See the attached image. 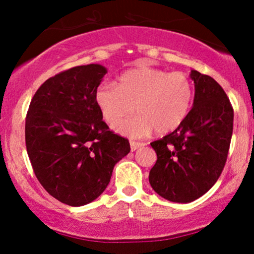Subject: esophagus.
I'll list each match as a JSON object with an SVG mask.
<instances>
[{
    "instance_id": "34e87169",
    "label": "esophagus",
    "mask_w": 254,
    "mask_h": 254,
    "mask_svg": "<svg viewBox=\"0 0 254 254\" xmlns=\"http://www.w3.org/2000/svg\"><path fill=\"white\" fill-rule=\"evenodd\" d=\"M144 143L143 142H135V141H130V148H131V151H135L136 149H138V148L141 147H144Z\"/></svg>"
}]
</instances>
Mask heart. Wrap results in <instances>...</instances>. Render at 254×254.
<instances>
[{"instance_id": "1", "label": "heart", "mask_w": 254, "mask_h": 254, "mask_svg": "<svg viewBox=\"0 0 254 254\" xmlns=\"http://www.w3.org/2000/svg\"><path fill=\"white\" fill-rule=\"evenodd\" d=\"M193 97V84L185 74L148 66L125 71L117 87L103 83L95 90V103L107 124L115 125L136 110V119L115 127L129 137L179 129L190 115Z\"/></svg>"}]
</instances>
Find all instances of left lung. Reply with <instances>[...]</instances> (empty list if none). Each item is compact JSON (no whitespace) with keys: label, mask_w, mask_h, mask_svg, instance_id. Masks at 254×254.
I'll use <instances>...</instances> for the list:
<instances>
[{"label":"left lung","mask_w":254,"mask_h":254,"mask_svg":"<svg viewBox=\"0 0 254 254\" xmlns=\"http://www.w3.org/2000/svg\"><path fill=\"white\" fill-rule=\"evenodd\" d=\"M193 105L179 129L151 142L157 160L149 183L170 202L190 203L214 186L222 173L233 133L234 112L214 78L191 70Z\"/></svg>","instance_id":"obj_1"}]
</instances>
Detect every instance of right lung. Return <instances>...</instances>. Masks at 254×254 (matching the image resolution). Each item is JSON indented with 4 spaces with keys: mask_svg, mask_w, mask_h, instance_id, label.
<instances>
[{
    "mask_svg": "<svg viewBox=\"0 0 254 254\" xmlns=\"http://www.w3.org/2000/svg\"><path fill=\"white\" fill-rule=\"evenodd\" d=\"M106 72L101 64H88L55 75L37 90L26 117L34 174L52 197L70 206L97 199L130 151L129 141L110 131L95 103Z\"/></svg>",
    "mask_w": 254,
    "mask_h": 254,
    "instance_id": "obj_1",
    "label": "right lung"
}]
</instances>
